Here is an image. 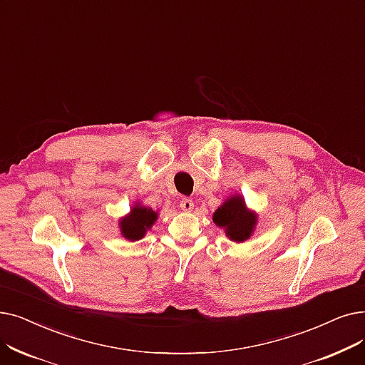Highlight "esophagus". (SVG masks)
<instances>
[{"mask_svg": "<svg viewBox=\"0 0 365 365\" xmlns=\"http://www.w3.org/2000/svg\"><path fill=\"white\" fill-rule=\"evenodd\" d=\"M179 205L183 212H191L194 209V201L191 198H182Z\"/></svg>", "mask_w": 365, "mask_h": 365, "instance_id": "esophagus-1", "label": "esophagus"}]
</instances>
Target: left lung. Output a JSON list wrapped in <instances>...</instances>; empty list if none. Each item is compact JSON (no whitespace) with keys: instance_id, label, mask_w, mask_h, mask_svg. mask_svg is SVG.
I'll return each mask as SVG.
<instances>
[{"instance_id":"left-lung-1","label":"left lung","mask_w":365,"mask_h":365,"mask_svg":"<svg viewBox=\"0 0 365 365\" xmlns=\"http://www.w3.org/2000/svg\"><path fill=\"white\" fill-rule=\"evenodd\" d=\"M213 222L225 231L231 242L243 243L255 232L258 213L247 207L240 194H232L215 210Z\"/></svg>"}]
</instances>
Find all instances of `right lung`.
I'll return each mask as SVG.
<instances>
[{"mask_svg": "<svg viewBox=\"0 0 365 365\" xmlns=\"http://www.w3.org/2000/svg\"><path fill=\"white\" fill-rule=\"evenodd\" d=\"M158 219V210L135 201L130 213L119 219V231L123 239L135 242L143 239Z\"/></svg>", "mask_w": 365, "mask_h": 365, "instance_id": "add662e5", "label": "right lung"}]
</instances>
